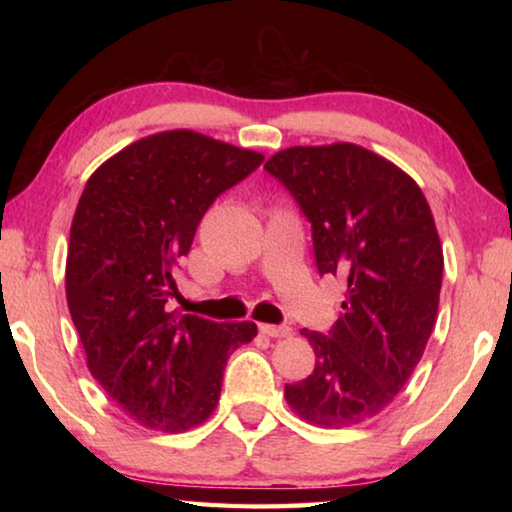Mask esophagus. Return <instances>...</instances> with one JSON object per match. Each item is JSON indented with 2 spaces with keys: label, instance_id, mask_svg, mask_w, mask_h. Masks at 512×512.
Returning <instances> with one entry per match:
<instances>
[{
  "label": "esophagus",
  "instance_id": "1",
  "mask_svg": "<svg viewBox=\"0 0 512 512\" xmlns=\"http://www.w3.org/2000/svg\"><path fill=\"white\" fill-rule=\"evenodd\" d=\"M262 329V334L271 336V339H284V336H291L293 329L287 325H259Z\"/></svg>",
  "mask_w": 512,
  "mask_h": 512
}]
</instances>
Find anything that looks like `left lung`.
Returning <instances> with one entry per match:
<instances>
[{"mask_svg": "<svg viewBox=\"0 0 512 512\" xmlns=\"http://www.w3.org/2000/svg\"><path fill=\"white\" fill-rule=\"evenodd\" d=\"M311 223L320 275L348 280L329 336L302 329L316 354L287 404L325 429L372 420L418 366L438 318L443 246L418 183L352 142L291 146L264 164Z\"/></svg>", "mask_w": 512, "mask_h": 512, "instance_id": "1", "label": "left lung"}]
</instances>
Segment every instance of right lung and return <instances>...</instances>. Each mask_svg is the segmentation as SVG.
<instances>
[{
  "label": "right lung",
  "instance_id": "1",
  "mask_svg": "<svg viewBox=\"0 0 512 512\" xmlns=\"http://www.w3.org/2000/svg\"><path fill=\"white\" fill-rule=\"evenodd\" d=\"M264 155L203 133L162 131L92 173L69 230L65 291L92 377L128 418L183 433L214 413L223 370L255 323L169 311L173 266L216 196Z\"/></svg>",
  "mask_w": 512,
  "mask_h": 512
}]
</instances>
